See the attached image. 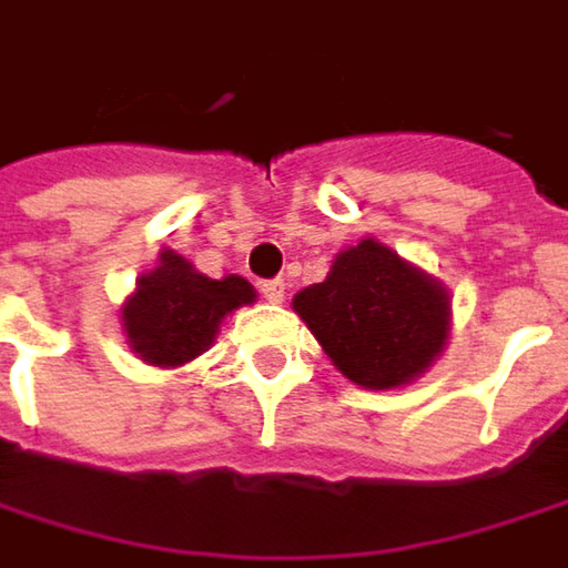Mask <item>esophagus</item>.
I'll list each match as a JSON object with an SVG mask.
<instances>
[{
	"label": "esophagus",
	"instance_id": "obj_1",
	"mask_svg": "<svg viewBox=\"0 0 568 568\" xmlns=\"http://www.w3.org/2000/svg\"><path fill=\"white\" fill-rule=\"evenodd\" d=\"M260 292H263V298H266V302L280 305V302L285 298V283L283 280H266V283H260Z\"/></svg>",
	"mask_w": 568,
	"mask_h": 568
}]
</instances>
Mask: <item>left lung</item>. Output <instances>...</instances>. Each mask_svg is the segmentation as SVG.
<instances>
[{"mask_svg": "<svg viewBox=\"0 0 568 568\" xmlns=\"http://www.w3.org/2000/svg\"><path fill=\"white\" fill-rule=\"evenodd\" d=\"M292 308L331 363L363 388L408 385L450 337L444 283L376 237L337 253L327 280L302 288Z\"/></svg>", "mask_w": 568, "mask_h": 568, "instance_id": "8db88e82", "label": "left lung"}]
</instances>
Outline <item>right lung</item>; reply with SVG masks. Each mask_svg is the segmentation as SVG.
<instances>
[{
  "label": "right lung",
  "mask_w": 568,
  "mask_h": 568,
  "mask_svg": "<svg viewBox=\"0 0 568 568\" xmlns=\"http://www.w3.org/2000/svg\"><path fill=\"white\" fill-rule=\"evenodd\" d=\"M253 298L256 292L244 276L212 280L176 251H163L121 305V324L131 351L170 369L209 351L221 321L241 305H253Z\"/></svg>",
  "instance_id": "1"
}]
</instances>
